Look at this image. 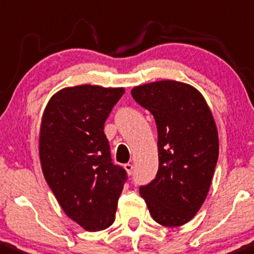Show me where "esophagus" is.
<instances>
[{
  "instance_id": "34e87169",
  "label": "esophagus",
  "mask_w": 254,
  "mask_h": 254,
  "mask_svg": "<svg viewBox=\"0 0 254 254\" xmlns=\"http://www.w3.org/2000/svg\"><path fill=\"white\" fill-rule=\"evenodd\" d=\"M125 169H126V171L128 172V175H132L133 174V165L132 164H125Z\"/></svg>"
}]
</instances>
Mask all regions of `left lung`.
<instances>
[{
    "label": "left lung",
    "instance_id": "8db88e82",
    "mask_svg": "<svg viewBox=\"0 0 254 254\" xmlns=\"http://www.w3.org/2000/svg\"><path fill=\"white\" fill-rule=\"evenodd\" d=\"M130 94L158 128V174L139 193L156 223L181 226L204 203L218 163L213 115L197 89L176 80L139 85Z\"/></svg>",
    "mask_w": 254,
    "mask_h": 254
}]
</instances>
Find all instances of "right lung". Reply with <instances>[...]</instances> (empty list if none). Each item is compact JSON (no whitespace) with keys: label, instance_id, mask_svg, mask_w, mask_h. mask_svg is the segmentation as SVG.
<instances>
[{"label":"right lung","instance_id":"right-lung-1","mask_svg":"<svg viewBox=\"0 0 254 254\" xmlns=\"http://www.w3.org/2000/svg\"><path fill=\"white\" fill-rule=\"evenodd\" d=\"M124 88L78 85L50 99L40 127L41 169L67 216L87 231L108 229L127 181L112 163L104 125Z\"/></svg>","mask_w":254,"mask_h":254}]
</instances>
